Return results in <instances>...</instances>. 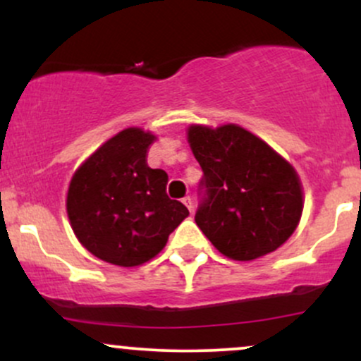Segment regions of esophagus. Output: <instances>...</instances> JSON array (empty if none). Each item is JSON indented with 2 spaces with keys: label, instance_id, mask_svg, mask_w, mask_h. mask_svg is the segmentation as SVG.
Instances as JSON below:
<instances>
[{
  "label": "esophagus",
  "instance_id": "1",
  "mask_svg": "<svg viewBox=\"0 0 361 361\" xmlns=\"http://www.w3.org/2000/svg\"><path fill=\"white\" fill-rule=\"evenodd\" d=\"M181 202H183V204L186 205V209H188L190 212H193V200H192V197H185Z\"/></svg>",
  "mask_w": 361,
  "mask_h": 361
}]
</instances>
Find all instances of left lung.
<instances>
[{"mask_svg": "<svg viewBox=\"0 0 361 361\" xmlns=\"http://www.w3.org/2000/svg\"><path fill=\"white\" fill-rule=\"evenodd\" d=\"M204 176L195 222L227 258L251 261L280 247L300 221V180L288 161L246 128L192 126Z\"/></svg>", "mask_w": 361, "mask_h": 361, "instance_id": "8db88e82", "label": "left lung"}]
</instances>
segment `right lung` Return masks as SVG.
I'll use <instances>...</instances> for the list:
<instances>
[{"label":"right lung","mask_w":361,"mask_h":361,"mask_svg":"<svg viewBox=\"0 0 361 361\" xmlns=\"http://www.w3.org/2000/svg\"><path fill=\"white\" fill-rule=\"evenodd\" d=\"M156 135L128 127L106 140L74 173L68 217L91 255L118 267H139L166 246L188 209L166 193L168 175L147 166Z\"/></svg>","instance_id":"1"}]
</instances>
